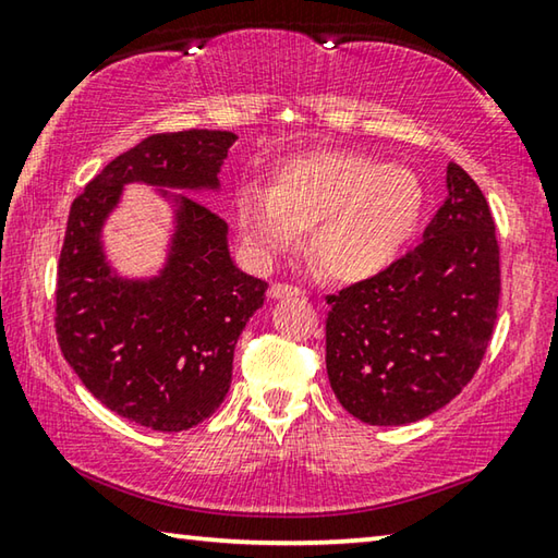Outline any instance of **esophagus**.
Masks as SVG:
<instances>
[{"label": "esophagus", "mask_w": 558, "mask_h": 558, "mask_svg": "<svg viewBox=\"0 0 558 558\" xmlns=\"http://www.w3.org/2000/svg\"><path fill=\"white\" fill-rule=\"evenodd\" d=\"M268 295H270L272 300H280V298H298V295H302V290L295 288V286H286V282H272L270 290H268Z\"/></svg>", "instance_id": "1"}]
</instances>
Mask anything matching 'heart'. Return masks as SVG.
<instances>
[{"instance_id": "1", "label": "heart", "mask_w": 558, "mask_h": 558, "mask_svg": "<svg viewBox=\"0 0 558 558\" xmlns=\"http://www.w3.org/2000/svg\"><path fill=\"white\" fill-rule=\"evenodd\" d=\"M426 189L413 169L354 149L282 159L270 186H241L235 223L260 258L292 248L305 229L325 276L362 282L389 270L418 231Z\"/></svg>"}]
</instances>
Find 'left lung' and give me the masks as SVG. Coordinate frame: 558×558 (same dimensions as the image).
Returning <instances> with one entry per match:
<instances>
[{
  "mask_svg": "<svg viewBox=\"0 0 558 558\" xmlns=\"http://www.w3.org/2000/svg\"><path fill=\"white\" fill-rule=\"evenodd\" d=\"M423 241L376 278L327 295V376L369 426H405L465 389L499 305V245L480 186L450 162Z\"/></svg>",
  "mask_w": 558,
  "mask_h": 558,
  "instance_id": "obj_1",
  "label": "left lung"
}]
</instances>
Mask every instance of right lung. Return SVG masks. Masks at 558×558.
<instances>
[{"label":"right lung","mask_w":558,"mask_h":558,"mask_svg":"<svg viewBox=\"0 0 558 558\" xmlns=\"http://www.w3.org/2000/svg\"><path fill=\"white\" fill-rule=\"evenodd\" d=\"M226 130L159 132L112 159L71 204L56 282V337L83 386L112 413L177 433L199 426L231 386L233 349L266 300L229 253V226L179 192H216ZM125 183L157 185L175 206L166 266L125 279L107 263L101 226Z\"/></svg>","instance_id":"add662e5"}]
</instances>
